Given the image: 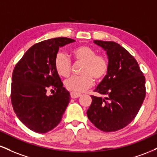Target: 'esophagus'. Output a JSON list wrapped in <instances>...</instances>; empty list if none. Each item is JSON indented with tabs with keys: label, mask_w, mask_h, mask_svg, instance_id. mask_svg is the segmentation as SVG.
Here are the masks:
<instances>
[{
	"label": "esophagus",
	"mask_w": 157,
	"mask_h": 157,
	"mask_svg": "<svg viewBox=\"0 0 157 157\" xmlns=\"http://www.w3.org/2000/svg\"><path fill=\"white\" fill-rule=\"evenodd\" d=\"M70 95H71V98H78V97H80L81 96L80 94L73 92V91H72V92L70 93Z\"/></svg>",
	"instance_id": "34e87169"
}]
</instances>
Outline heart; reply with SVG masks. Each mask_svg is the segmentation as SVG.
I'll return each instance as SVG.
<instances>
[{"mask_svg": "<svg viewBox=\"0 0 157 157\" xmlns=\"http://www.w3.org/2000/svg\"><path fill=\"white\" fill-rule=\"evenodd\" d=\"M75 62L82 63L80 76H73L65 81L68 90L75 93L82 92L92 86L94 80H102L107 75L109 68V60L106 56L97 55V51L86 45H81L72 50ZM57 74L62 77H68L71 71V61L64 52L56 54L54 61Z\"/></svg>", "mask_w": 157, "mask_h": 157, "instance_id": "heart-1", "label": "heart"}]
</instances>
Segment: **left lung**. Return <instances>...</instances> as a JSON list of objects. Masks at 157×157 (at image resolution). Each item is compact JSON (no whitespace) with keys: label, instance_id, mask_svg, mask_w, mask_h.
<instances>
[{"label":"left lung","instance_id":"1","mask_svg":"<svg viewBox=\"0 0 157 157\" xmlns=\"http://www.w3.org/2000/svg\"><path fill=\"white\" fill-rule=\"evenodd\" d=\"M109 57L107 75L91 95L87 116L105 132L123 128L134 120L146 94L145 77L137 61L125 48L113 41L94 40Z\"/></svg>","mask_w":157,"mask_h":157}]
</instances>
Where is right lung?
Returning a JSON list of instances; mask_svg holds the SVG:
<instances>
[{"instance_id": "add662e5", "label": "right lung", "mask_w": 157, "mask_h": 157, "mask_svg": "<svg viewBox=\"0 0 157 157\" xmlns=\"http://www.w3.org/2000/svg\"><path fill=\"white\" fill-rule=\"evenodd\" d=\"M75 40L57 37L30 47L12 72L11 101L15 114L30 130L44 134L60 123L70 101L54 61L59 47ZM54 91L49 95L48 91Z\"/></svg>"}]
</instances>
